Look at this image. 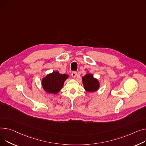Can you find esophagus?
Here are the masks:
<instances>
[{
    "mask_svg": "<svg viewBox=\"0 0 146 146\" xmlns=\"http://www.w3.org/2000/svg\"><path fill=\"white\" fill-rule=\"evenodd\" d=\"M76 76H77V72H73L72 73V76L73 77V78H75V77H76Z\"/></svg>",
    "mask_w": 146,
    "mask_h": 146,
    "instance_id": "1",
    "label": "esophagus"
}]
</instances>
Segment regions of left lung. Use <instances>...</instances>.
Masks as SVG:
<instances>
[{
	"label": "left lung",
	"mask_w": 146,
	"mask_h": 146,
	"mask_svg": "<svg viewBox=\"0 0 146 146\" xmlns=\"http://www.w3.org/2000/svg\"><path fill=\"white\" fill-rule=\"evenodd\" d=\"M82 83L84 90L87 92H95L100 87V82L91 73H87L82 77Z\"/></svg>",
	"instance_id": "1"
}]
</instances>
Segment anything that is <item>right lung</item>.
<instances>
[{
    "instance_id": "right-lung-1",
    "label": "right lung",
    "mask_w": 146,
    "mask_h": 146,
    "mask_svg": "<svg viewBox=\"0 0 146 146\" xmlns=\"http://www.w3.org/2000/svg\"><path fill=\"white\" fill-rule=\"evenodd\" d=\"M68 78L69 76L66 74H60L58 71L53 72L42 79V86L47 93L56 94L63 88L64 82Z\"/></svg>"
}]
</instances>
